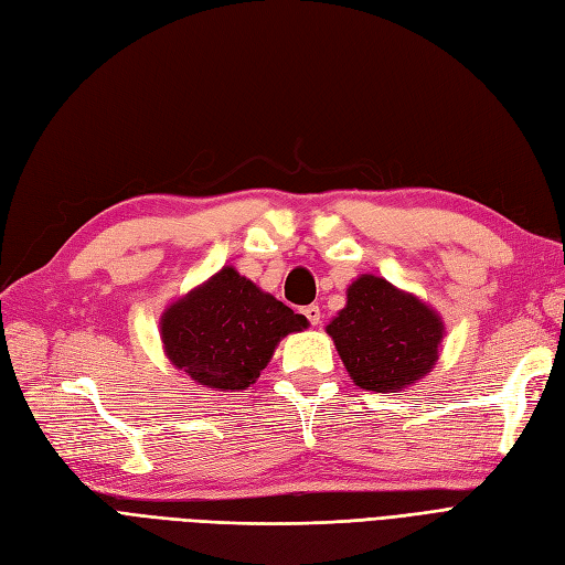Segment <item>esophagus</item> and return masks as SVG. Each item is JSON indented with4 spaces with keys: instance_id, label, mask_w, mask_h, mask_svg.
I'll return each mask as SVG.
<instances>
[{
    "instance_id": "obj_1",
    "label": "esophagus",
    "mask_w": 565,
    "mask_h": 565,
    "mask_svg": "<svg viewBox=\"0 0 565 565\" xmlns=\"http://www.w3.org/2000/svg\"><path fill=\"white\" fill-rule=\"evenodd\" d=\"M303 316L309 318V323H311V326H320V309L316 307V303H311V307L303 309Z\"/></svg>"
}]
</instances>
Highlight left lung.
Wrapping results in <instances>:
<instances>
[{"label": "left lung", "mask_w": 565, "mask_h": 565, "mask_svg": "<svg viewBox=\"0 0 565 565\" xmlns=\"http://www.w3.org/2000/svg\"><path fill=\"white\" fill-rule=\"evenodd\" d=\"M326 332L356 387L390 394L435 369L447 328L414 292L363 273L347 287L344 309Z\"/></svg>", "instance_id": "obj_1"}]
</instances>
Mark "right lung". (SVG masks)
Instances as JSON below:
<instances>
[{"label":"right lung","mask_w":565,"mask_h":565,"mask_svg":"<svg viewBox=\"0 0 565 565\" xmlns=\"http://www.w3.org/2000/svg\"><path fill=\"white\" fill-rule=\"evenodd\" d=\"M307 328V318L233 266L171 301L159 320L166 359L196 385L216 392L254 385L280 340Z\"/></svg>","instance_id":"obj_1"}]
</instances>
